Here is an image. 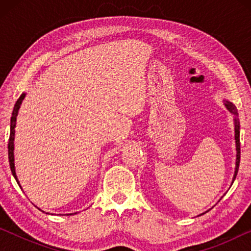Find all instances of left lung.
I'll use <instances>...</instances> for the list:
<instances>
[{
    "mask_svg": "<svg viewBox=\"0 0 251 251\" xmlns=\"http://www.w3.org/2000/svg\"><path fill=\"white\" fill-rule=\"evenodd\" d=\"M225 105L228 108L229 112L235 115V139H236V146H237V161H236V171H235V176H233V180L237 176L238 168H239V163H240V125H239V118H238V112L236 106L233 105L230 101H225Z\"/></svg>",
    "mask_w": 251,
    "mask_h": 251,
    "instance_id": "1",
    "label": "left lung"
}]
</instances>
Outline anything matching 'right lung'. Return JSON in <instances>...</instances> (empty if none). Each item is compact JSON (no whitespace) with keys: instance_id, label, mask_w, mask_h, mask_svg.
Returning a JSON list of instances; mask_svg holds the SVG:
<instances>
[{"instance_id":"add662e5","label":"right lung","mask_w":251,"mask_h":251,"mask_svg":"<svg viewBox=\"0 0 251 251\" xmlns=\"http://www.w3.org/2000/svg\"><path fill=\"white\" fill-rule=\"evenodd\" d=\"M25 94L23 93L22 95L19 97V100H16V103L14 105V109H13V113H12V117H11V131H10V138H8V161H10V167H11V172L13 174L14 178L18 181L19 184V180H18V177H16V174H15V168H14V134H15V123H16V116H18V112H19V108H20V105L22 103V100H24ZM71 215V214H70Z\"/></svg>"}]
</instances>
